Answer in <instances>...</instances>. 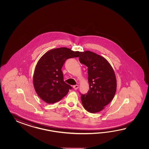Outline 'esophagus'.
Wrapping results in <instances>:
<instances>
[{"label": "esophagus", "instance_id": "34e87169", "mask_svg": "<svg viewBox=\"0 0 149 149\" xmlns=\"http://www.w3.org/2000/svg\"><path fill=\"white\" fill-rule=\"evenodd\" d=\"M73 88L75 90H77V89L79 88V86L78 85H76L73 86Z\"/></svg>", "mask_w": 149, "mask_h": 149}]
</instances>
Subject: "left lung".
Wrapping results in <instances>:
<instances>
[{
    "label": "left lung",
    "instance_id": "left-lung-1",
    "mask_svg": "<svg viewBox=\"0 0 149 149\" xmlns=\"http://www.w3.org/2000/svg\"><path fill=\"white\" fill-rule=\"evenodd\" d=\"M79 60L88 70L89 89L81 95L85 109L91 113L102 110L114 97L117 80L110 64L104 57L91 51L80 52Z\"/></svg>",
    "mask_w": 149,
    "mask_h": 149
}]
</instances>
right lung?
Listing matches in <instances>:
<instances>
[{
    "label": "right lung",
    "instance_id": "1",
    "mask_svg": "<svg viewBox=\"0 0 149 149\" xmlns=\"http://www.w3.org/2000/svg\"><path fill=\"white\" fill-rule=\"evenodd\" d=\"M79 52L61 47L46 52L38 61L33 77L35 91L47 103L60 101L72 87L64 82L62 68L68 58L79 57Z\"/></svg>",
    "mask_w": 149,
    "mask_h": 149
}]
</instances>
